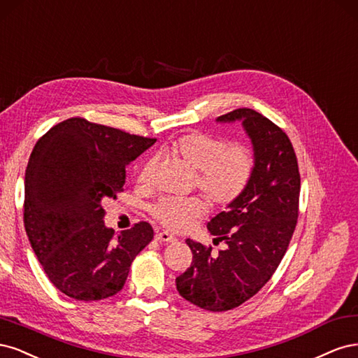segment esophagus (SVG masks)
Segmentation results:
<instances>
[{"instance_id":"1","label":"esophagus","mask_w":358,"mask_h":358,"mask_svg":"<svg viewBox=\"0 0 358 358\" xmlns=\"http://www.w3.org/2000/svg\"><path fill=\"white\" fill-rule=\"evenodd\" d=\"M156 241L162 244V242H174V241H177V238L172 236L168 232H159V234H156Z\"/></svg>"}]
</instances>
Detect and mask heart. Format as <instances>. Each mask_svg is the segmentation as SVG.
Masks as SVG:
<instances>
[{"label":"heart","mask_w":358,"mask_h":358,"mask_svg":"<svg viewBox=\"0 0 358 358\" xmlns=\"http://www.w3.org/2000/svg\"><path fill=\"white\" fill-rule=\"evenodd\" d=\"M166 153L196 174L194 186L218 208L236 202L255 177L257 159L247 144H230L226 138L202 132L178 136L166 147ZM155 160L143 166L138 181L147 184L152 178ZM208 213V203L201 198L160 199L150 214L174 232L189 229L194 220Z\"/></svg>","instance_id":"1"}]
</instances>
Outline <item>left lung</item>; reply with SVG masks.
I'll list each match as a JSON object with an SVG mask.
<instances>
[{"label":"left lung","mask_w":358,"mask_h":358,"mask_svg":"<svg viewBox=\"0 0 358 358\" xmlns=\"http://www.w3.org/2000/svg\"><path fill=\"white\" fill-rule=\"evenodd\" d=\"M217 120L242 122L256 172L245 193L208 223L214 244L226 248L214 255L211 245L186 239L193 262L176 284L190 303L224 313L259 293L280 266L297 224L301 174L290 138L256 110L238 108Z\"/></svg>","instance_id":"8db88e82"}]
</instances>
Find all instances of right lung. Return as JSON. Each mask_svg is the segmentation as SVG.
<instances>
[{"label": "right lung", "instance_id": "1", "mask_svg": "<svg viewBox=\"0 0 358 358\" xmlns=\"http://www.w3.org/2000/svg\"><path fill=\"white\" fill-rule=\"evenodd\" d=\"M156 138L71 117L34 147L25 172L24 223L50 282L76 301L119 293L155 232L140 222L116 235L102 202L123 192L126 166Z\"/></svg>", "mask_w": 358, "mask_h": 358}]
</instances>
